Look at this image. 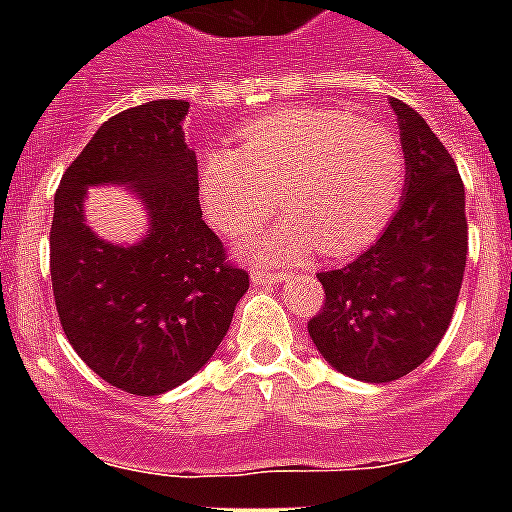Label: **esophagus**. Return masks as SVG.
<instances>
[{"label":"esophagus","mask_w":512,"mask_h":512,"mask_svg":"<svg viewBox=\"0 0 512 512\" xmlns=\"http://www.w3.org/2000/svg\"><path fill=\"white\" fill-rule=\"evenodd\" d=\"M284 277H287L284 271H269V269L251 271L253 284H279V282H284Z\"/></svg>","instance_id":"obj_1"}]
</instances>
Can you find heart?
Here are the masks:
<instances>
[{
	"instance_id": "heart-1",
	"label": "heart",
	"mask_w": 512,
	"mask_h": 512,
	"mask_svg": "<svg viewBox=\"0 0 512 512\" xmlns=\"http://www.w3.org/2000/svg\"><path fill=\"white\" fill-rule=\"evenodd\" d=\"M405 184L395 133L333 107H292L261 115L241 130V151L212 148L200 166L207 220L241 235L277 205L289 217L248 235L238 253L282 266L318 248L356 251L387 225Z\"/></svg>"
}]
</instances>
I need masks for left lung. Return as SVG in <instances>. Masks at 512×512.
I'll use <instances>...</instances> for the list:
<instances>
[{
	"mask_svg": "<svg viewBox=\"0 0 512 512\" xmlns=\"http://www.w3.org/2000/svg\"><path fill=\"white\" fill-rule=\"evenodd\" d=\"M405 156L402 205L374 246L318 274L323 310L307 323L333 369L361 382H395L436 351L467 266L464 184L428 122L390 99Z\"/></svg>",
	"mask_w": 512,
	"mask_h": 512,
	"instance_id": "8db88e82",
	"label": "left lung"
}]
</instances>
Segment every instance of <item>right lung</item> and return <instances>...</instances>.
<instances>
[{"mask_svg": "<svg viewBox=\"0 0 512 512\" xmlns=\"http://www.w3.org/2000/svg\"><path fill=\"white\" fill-rule=\"evenodd\" d=\"M184 99H153L110 117L66 169L53 200L51 282L63 333L112 387L153 397L212 359L248 289V274L200 210L197 156L184 143ZM92 186H125L147 210L135 244L86 223Z\"/></svg>", "mask_w": 512, "mask_h": 512, "instance_id": "1", "label": "right lung"}]
</instances>
